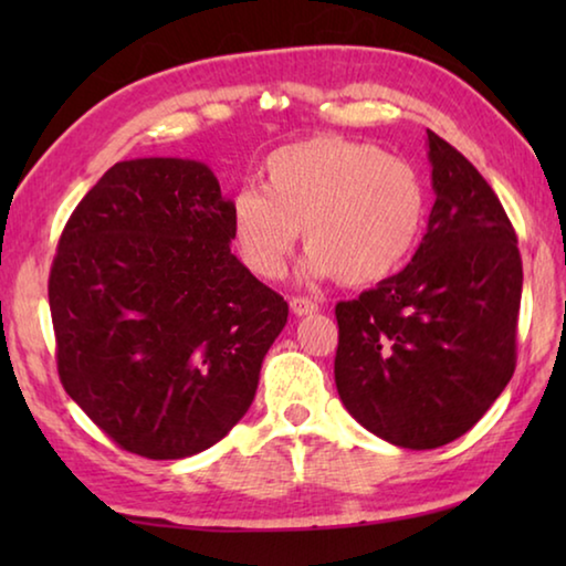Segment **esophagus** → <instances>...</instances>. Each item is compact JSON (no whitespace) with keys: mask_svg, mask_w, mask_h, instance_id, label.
Returning <instances> with one entry per match:
<instances>
[{"mask_svg":"<svg viewBox=\"0 0 566 566\" xmlns=\"http://www.w3.org/2000/svg\"><path fill=\"white\" fill-rule=\"evenodd\" d=\"M290 306H292V312L296 314V317H306V314H314L319 310V304L312 302L310 296H292Z\"/></svg>","mask_w":566,"mask_h":566,"instance_id":"1","label":"esophagus"}]
</instances>
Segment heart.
Listing matches in <instances>:
<instances>
[{"label": "heart", "instance_id": "b5f03b06", "mask_svg": "<svg viewBox=\"0 0 566 566\" xmlns=\"http://www.w3.org/2000/svg\"><path fill=\"white\" fill-rule=\"evenodd\" d=\"M262 189L237 191L229 205L239 260L262 280L284 274L302 229L304 280L377 284L407 262L427 217V191L409 161L334 134L272 151Z\"/></svg>", "mask_w": 566, "mask_h": 566}]
</instances>
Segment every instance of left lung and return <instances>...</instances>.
<instances>
[{"label":"left lung","instance_id":"1","mask_svg":"<svg viewBox=\"0 0 566 566\" xmlns=\"http://www.w3.org/2000/svg\"><path fill=\"white\" fill-rule=\"evenodd\" d=\"M434 207L411 262L337 304L334 381L364 429L405 449L469 432L510 385L522 260L500 199L427 129Z\"/></svg>","mask_w":566,"mask_h":566}]
</instances>
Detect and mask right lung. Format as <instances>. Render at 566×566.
Segmentation results:
<instances>
[{
  "mask_svg": "<svg viewBox=\"0 0 566 566\" xmlns=\"http://www.w3.org/2000/svg\"><path fill=\"white\" fill-rule=\"evenodd\" d=\"M205 161H117L66 222L50 274L56 369L122 449L185 459L247 415L290 306L232 254Z\"/></svg>",
  "mask_w": 566,
  "mask_h": 566,
  "instance_id": "add662e5",
  "label": "right lung"
}]
</instances>
